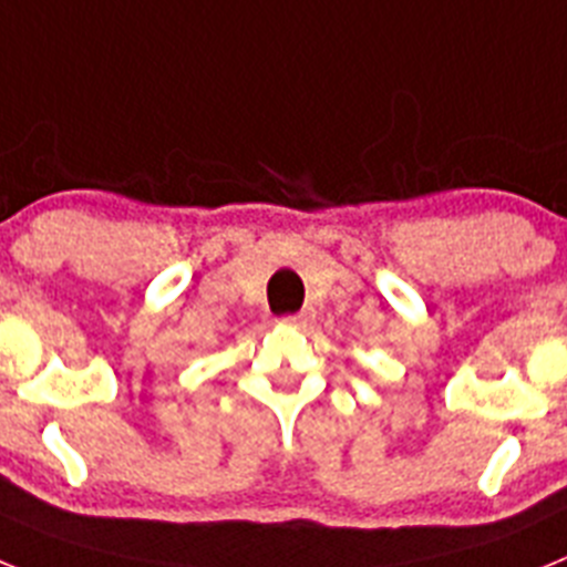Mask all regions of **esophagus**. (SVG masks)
Listing matches in <instances>:
<instances>
[{"instance_id":"34e87169","label":"esophagus","mask_w":567,"mask_h":567,"mask_svg":"<svg viewBox=\"0 0 567 567\" xmlns=\"http://www.w3.org/2000/svg\"><path fill=\"white\" fill-rule=\"evenodd\" d=\"M284 323H289V327H307L309 320H312V312L309 309H300V312L295 315H287V318H280Z\"/></svg>"}]
</instances>
